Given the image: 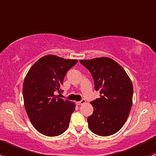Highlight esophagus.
I'll return each mask as SVG.
<instances>
[{
    "label": "esophagus",
    "instance_id": "esophagus-1",
    "mask_svg": "<svg viewBox=\"0 0 156 156\" xmlns=\"http://www.w3.org/2000/svg\"><path fill=\"white\" fill-rule=\"evenodd\" d=\"M86 103L85 100H81V101L77 102V104H78V105H82V104H84V103Z\"/></svg>",
    "mask_w": 156,
    "mask_h": 156
}]
</instances>
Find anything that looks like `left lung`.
Instances as JSON below:
<instances>
[{"label": "left lung", "instance_id": "left-lung-1", "mask_svg": "<svg viewBox=\"0 0 156 156\" xmlns=\"http://www.w3.org/2000/svg\"><path fill=\"white\" fill-rule=\"evenodd\" d=\"M92 75L100 98L91 102L94 112L87 118L94 133L107 136L126 122L133 103V84L125 69L108 57L80 60Z\"/></svg>", "mask_w": 156, "mask_h": 156}]
</instances>
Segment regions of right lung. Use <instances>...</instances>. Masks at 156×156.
<instances>
[{
    "mask_svg": "<svg viewBox=\"0 0 156 156\" xmlns=\"http://www.w3.org/2000/svg\"><path fill=\"white\" fill-rule=\"evenodd\" d=\"M78 62L55 55L39 59L24 79L23 95L30 122L39 133L48 136L62 134L69 126L75 104L56 95L60 92L69 69Z\"/></svg>",
    "mask_w": 156,
    "mask_h": 156,
    "instance_id": "1",
    "label": "right lung"
}]
</instances>
